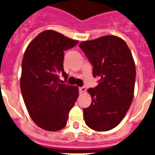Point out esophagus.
Wrapping results in <instances>:
<instances>
[{"mask_svg":"<svg viewBox=\"0 0 155 155\" xmlns=\"http://www.w3.org/2000/svg\"><path fill=\"white\" fill-rule=\"evenodd\" d=\"M79 91H80V93H84L86 92V87H79Z\"/></svg>","mask_w":155,"mask_h":155,"instance_id":"esophagus-1","label":"esophagus"}]
</instances>
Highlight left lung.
I'll list each match as a JSON object with an SVG mask.
<instances>
[{
    "mask_svg": "<svg viewBox=\"0 0 155 155\" xmlns=\"http://www.w3.org/2000/svg\"><path fill=\"white\" fill-rule=\"evenodd\" d=\"M80 47L93 66L99 84L87 89L92 104L84 108L86 125L96 131H108L122 120L133 101L136 68L126 42L114 35L84 41Z\"/></svg>",
    "mask_w": 155,
    "mask_h": 155,
    "instance_id": "1",
    "label": "left lung"
}]
</instances>
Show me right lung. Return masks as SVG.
Segmentation results:
<instances>
[{
	"label": "right lung",
	"instance_id": "add662e5",
	"mask_svg": "<svg viewBox=\"0 0 155 155\" xmlns=\"http://www.w3.org/2000/svg\"><path fill=\"white\" fill-rule=\"evenodd\" d=\"M76 40L47 30L40 33L25 50L21 63L20 86L25 107L34 122L45 130L65 127L68 114L79 97V88L60 84L65 80L64 51L75 47Z\"/></svg>",
	"mask_w": 155,
	"mask_h": 155
}]
</instances>
